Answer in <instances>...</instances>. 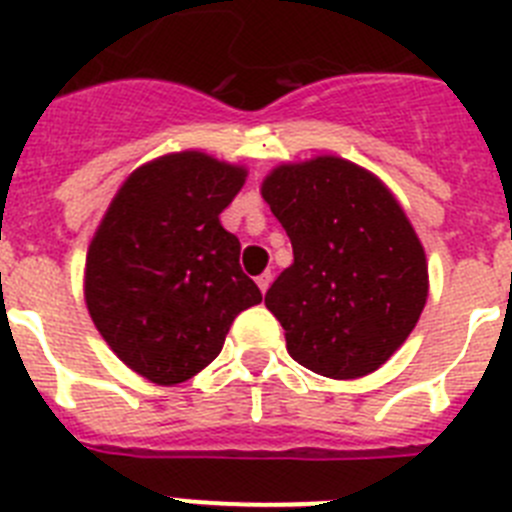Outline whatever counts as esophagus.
<instances>
[{"instance_id": "34e87169", "label": "esophagus", "mask_w": 512, "mask_h": 512, "mask_svg": "<svg viewBox=\"0 0 512 512\" xmlns=\"http://www.w3.org/2000/svg\"><path fill=\"white\" fill-rule=\"evenodd\" d=\"M256 284H259V289L266 295V289H269V284H271V274H269V271H264L261 277H256Z\"/></svg>"}]
</instances>
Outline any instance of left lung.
I'll list each match as a JSON object with an SVG mask.
<instances>
[{
    "label": "left lung",
    "mask_w": 512,
    "mask_h": 512,
    "mask_svg": "<svg viewBox=\"0 0 512 512\" xmlns=\"http://www.w3.org/2000/svg\"><path fill=\"white\" fill-rule=\"evenodd\" d=\"M295 261L266 292L289 356L330 379L377 372L428 300V264L408 215L372 171L338 156L282 164L261 184Z\"/></svg>",
    "instance_id": "left-lung-1"
}]
</instances>
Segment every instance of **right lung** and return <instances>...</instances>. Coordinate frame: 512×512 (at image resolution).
<instances>
[{"label": "right lung", "mask_w": 512, "mask_h": 512, "mask_svg": "<svg viewBox=\"0 0 512 512\" xmlns=\"http://www.w3.org/2000/svg\"><path fill=\"white\" fill-rule=\"evenodd\" d=\"M246 176L202 151L153 158L122 182L89 243V315L148 382L171 387L200 374L235 315L261 302L238 264L241 241L220 223Z\"/></svg>", "instance_id": "obj_1"}]
</instances>
